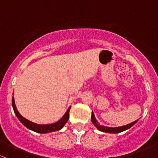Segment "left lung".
<instances>
[{"mask_svg": "<svg viewBox=\"0 0 158 158\" xmlns=\"http://www.w3.org/2000/svg\"><path fill=\"white\" fill-rule=\"evenodd\" d=\"M91 122L93 123L94 125L95 126L98 130H99L100 131H102V132H105V133H121L123 132V131H126V130H128L129 128H131L132 126L134 125L136 122H137L138 120L133 121V122L130 123V124H127V125H124V126H121V127H105V126L100 125V123L97 121V119L95 118L94 114L93 111H92V114H91Z\"/></svg>", "mask_w": 158, "mask_h": 158, "instance_id": "1", "label": "left lung"}]
</instances>
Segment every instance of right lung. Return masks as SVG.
<instances>
[{"label": "right lung", "instance_id": "1", "mask_svg": "<svg viewBox=\"0 0 158 158\" xmlns=\"http://www.w3.org/2000/svg\"><path fill=\"white\" fill-rule=\"evenodd\" d=\"M12 106H13V110H14L15 115L18 118L19 120L21 121V123H22L24 126H25L26 127L28 128V129L34 131V132L40 133H47L50 132H53V131H60V130L64 126V124L67 122V121H68L69 117H70V115H69V112H70L71 107H69L68 110H67V112H66V113L64 115L63 117H62L59 121H57V122L50 124H38L26 119L25 118H24L23 116L18 112L16 106H15V100L13 97V98H12Z\"/></svg>", "mask_w": 158, "mask_h": 158}]
</instances>
